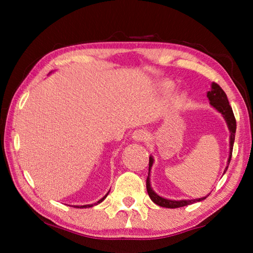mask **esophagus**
I'll list each match as a JSON object with an SVG mask.
<instances>
[{
	"label": "esophagus",
	"mask_w": 253,
	"mask_h": 253,
	"mask_svg": "<svg viewBox=\"0 0 253 253\" xmlns=\"http://www.w3.org/2000/svg\"><path fill=\"white\" fill-rule=\"evenodd\" d=\"M131 138L134 142H143L147 138V132L146 130L143 129H136L134 132H132Z\"/></svg>",
	"instance_id": "obj_1"
}]
</instances>
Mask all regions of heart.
Returning a JSON list of instances; mask_svg holds the SVG:
<instances>
[{
    "label": "heart",
    "instance_id": "1",
    "mask_svg": "<svg viewBox=\"0 0 253 253\" xmlns=\"http://www.w3.org/2000/svg\"><path fill=\"white\" fill-rule=\"evenodd\" d=\"M174 89V84L172 81H163V83L160 84V91L162 93H164V95H169V93L172 91Z\"/></svg>",
    "mask_w": 253,
    "mask_h": 253
}]
</instances>
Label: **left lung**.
Here are the masks:
<instances>
[{"instance_id": "8db88e82", "label": "left lung", "mask_w": 253, "mask_h": 253, "mask_svg": "<svg viewBox=\"0 0 253 253\" xmlns=\"http://www.w3.org/2000/svg\"><path fill=\"white\" fill-rule=\"evenodd\" d=\"M207 97L210 100V105H211L214 109L219 111V113L222 115V117L224 118L226 126H228L229 131H230V154H229L228 163H226V168L224 169V173H225L226 169H228V168H229L231 156H232L235 129H237V122H235L232 108H231V106L229 104L228 97H226L225 92L222 90V88L219 84L215 83H212L211 89H210V91H208ZM153 164H154V158L151 155L149 156V166H148V176L146 179V188H147V193L149 195V198H151V200L155 204L160 205V207H162V208L176 209V208H181V207H186V205L193 204L196 202H201V201L205 200L209 196V194H208L207 196H204V198L193 199V200H169V199L163 198V196H160L157 193H155V191H153V188L151 186V170H152Z\"/></svg>"}]
</instances>
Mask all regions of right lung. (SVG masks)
I'll return each mask as SVG.
<instances>
[{"label": "right lung", "mask_w": 253, "mask_h": 253, "mask_svg": "<svg viewBox=\"0 0 253 253\" xmlns=\"http://www.w3.org/2000/svg\"><path fill=\"white\" fill-rule=\"evenodd\" d=\"M108 193H109V191H108ZM108 193H107L104 198L102 199H100L99 201H98L97 203H95V204H85V205H74V208H79V209H83V208H91V207H93V205H97V204H99L100 202H102V201H104L106 198H107V195H108Z\"/></svg>", "instance_id": "add662e5"}]
</instances>
